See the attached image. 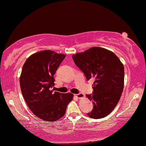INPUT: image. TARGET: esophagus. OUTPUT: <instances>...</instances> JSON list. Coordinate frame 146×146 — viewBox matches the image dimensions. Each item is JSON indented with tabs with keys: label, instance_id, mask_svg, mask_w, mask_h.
Here are the masks:
<instances>
[{
	"label": "esophagus",
	"instance_id": "obj_1",
	"mask_svg": "<svg viewBox=\"0 0 146 146\" xmlns=\"http://www.w3.org/2000/svg\"><path fill=\"white\" fill-rule=\"evenodd\" d=\"M75 96H77L79 99L82 98H84V94H83V93H81V92H79V93H78V94H76Z\"/></svg>",
	"mask_w": 146,
	"mask_h": 146
}]
</instances>
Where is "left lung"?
Segmentation results:
<instances>
[{"label": "left lung", "instance_id": "obj_1", "mask_svg": "<svg viewBox=\"0 0 146 146\" xmlns=\"http://www.w3.org/2000/svg\"><path fill=\"white\" fill-rule=\"evenodd\" d=\"M72 58L86 79L94 80L92 94H86L93 103L92 111L87 115L96 119L107 116L118 104L123 92V64L113 52L100 47L90 48Z\"/></svg>", "mask_w": 146, "mask_h": 146}]
</instances>
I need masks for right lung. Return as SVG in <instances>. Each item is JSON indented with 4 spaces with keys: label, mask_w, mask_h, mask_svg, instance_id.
Listing matches in <instances>:
<instances>
[{
    "label": "right lung",
    "mask_w": 146,
    "mask_h": 146,
    "mask_svg": "<svg viewBox=\"0 0 146 146\" xmlns=\"http://www.w3.org/2000/svg\"><path fill=\"white\" fill-rule=\"evenodd\" d=\"M66 55L52 50L32 54L23 65L19 82L21 93L28 107L38 118L55 121L66 113L73 99L71 93L63 94L52 89L54 75Z\"/></svg>",
    "instance_id": "obj_1"
}]
</instances>
